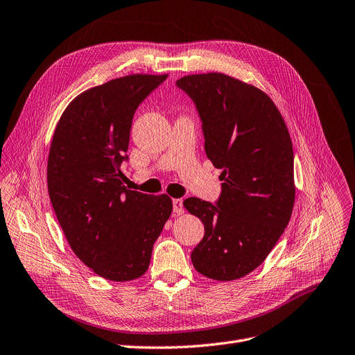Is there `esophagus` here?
Instances as JSON below:
<instances>
[{
    "mask_svg": "<svg viewBox=\"0 0 355 355\" xmlns=\"http://www.w3.org/2000/svg\"><path fill=\"white\" fill-rule=\"evenodd\" d=\"M173 212L175 216H182L185 209H183V201L182 200H173Z\"/></svg>",
    "mask_w": 355,
    "mask_h": 355,
    "instance_id": "obj_1",
    "label": "esophagus"
}]
</instances>
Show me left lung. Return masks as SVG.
Listing matches in <instances>:
<instances>
[{
    "label": "left lung",
    "instance_id": "1",
    "mask_svg": "<svg viewBox=\"0 0 355 355\" xmlns=\"http://www.w3.org/2000/svg\"><path fill=\"white\" fill-rule=\"evenodd\" d=\"M202 121L207 157L221 168L217 205L191 196L183 205L204 224L195 269L216 281L257 269L287 227L295 200L294 153L284 118L261 89L221 73L176 81Z\"/></svg>",
    "mask_w": 355,
    "mask_h": 355
}]
</instances>
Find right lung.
I'll return each mask as SVG.
<instances>
[{
    "mask_svg": "<svg viewBox=\"0 0 355 355\" xmlns=\"http://www.w3.org/2000/svg\"><path fill=\"white\" fill-rule=\"evenodd\" d=\"M167 74H131L78 94L56 125L48 155V192L76 253L110 281H131L148 269L153 245L172 214L166 193L122 185L138 105Z\"/></svg>",
    "mask_w": 355,
    "mask_h": 355,
    "instance_id": "1",
    "label": "right lung"
}]
</instances>
